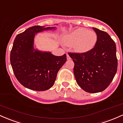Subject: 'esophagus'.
<instances>
[{
  "mask_svg": "<svg viewBox=\"0 0 123 123\" xmlns=\"http://www.w3.org/2000/svg\"><path fill=\"white\" fill-rule=\"evenodd\" d=\"M67 60H70V59H71V58H70V56H69V55L67 54Z\"/></svg>",
  "mask_w": 123,
  "mask_h": 123,
  "instance_id": "34e87169",
  "label": "esophagus"
}]
</instances>
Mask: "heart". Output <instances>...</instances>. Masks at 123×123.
Wrapping results in <instances>:
<instances>
[{
    "instance_id": "b5f03b06",
    "label": "heart",
    "mask_w": 123,
    "mask_h": 123,
    "mask_svg": "<svg viewBox=\"0 0 123 123\" xmlns=\"http://www.w3.org/2000/svg\"><path fill=\"white\" fill-rule=\"evenodd\" d=\"M98 36L95 31L86 28H78L66 35L63 42L66 45L72 46L77 53H85L95 48Z\"/></svg>"
}]
</instances>
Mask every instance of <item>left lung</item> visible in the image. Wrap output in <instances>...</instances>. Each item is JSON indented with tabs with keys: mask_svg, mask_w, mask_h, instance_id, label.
<instances>
[{
	"mask_svg": "<svg viewBox=\"0 0 123 123\" xmlns=\"http://www.w3.org/2000/svg\"><path fill=\"white\" fill-rule=\"evenodd\" d=\"M98 41L85 53H68L74 63V73L78 85L85 91L97 93L110 85L116 74V46L106 32L93 28Z\"/></svg>",
	"mask_w": 123,
	"mask_h": 123,
	"instance_id": "1",
	"label": "left lung"
}]
</instances>
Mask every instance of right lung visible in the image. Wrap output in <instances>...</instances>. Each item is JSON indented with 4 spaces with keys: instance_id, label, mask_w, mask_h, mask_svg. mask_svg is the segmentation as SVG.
<instances>
[{
    "instance_id": "obj_1",
    "label": "right lung",
    "mask_w": 123,
    "mask_h": 123,
    "mask_svg": "<svg viewBox=\"0 0 123 123\" xmlns=\"http://www.w3.org/2000/svg\"><path fill=\"white\" fill-rule=\"evenodd\" d=\"M55 27L35 25L16 36L10 53L14 74L25 87L37 91L49 89L54 85L57 74L67 56H56L50 52L34 49L35 34Z\"/></svg>"
}]
</instances>
